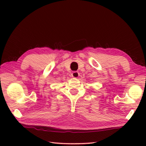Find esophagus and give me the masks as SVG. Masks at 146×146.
Returning <instances> with one entry per match:
<instances>
[{
  "label": "esophagus",
  "mask_w": 146,
  "mask_h": 146,
  "mask_svg": "<svg viewBox=\"0 0 146 146\" xmlns=\"http://www.w3.org/2000/svg\"><path fill=\"white\" fill-rule=\"evenodd\" d=\"M79 76H80V74L78 71H73L72 74H71V76L74 78H78Z\"/></svg>",
  "instance_id": "34e87169"
}]
</instances>
